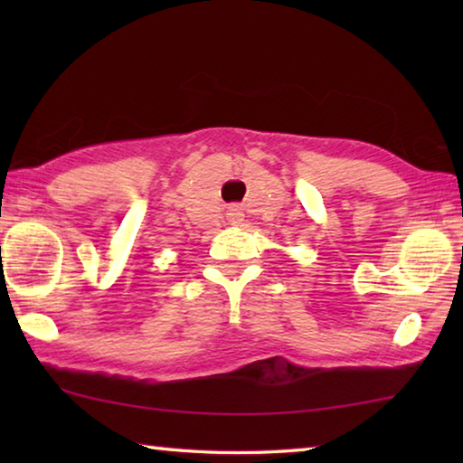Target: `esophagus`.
I'll list each match as a JSON object with an SVG mask.
<instances>
[{"instance_id":"esophagus-1","label":"esophagus","mask_w":463,"mask_h":463,"mask_svg":"<svg viewBox=\"0 0 463 463\" xmlns=\"http://www.w3.org/2000/svg\"><path fill=\"white\" fill-rule=\"evenodd\" d=\"M229 221H231V224H237V222H241V221H242V214L239 213L237 208H232L231 213H229Z\"/></svg>"}]
</instances>
